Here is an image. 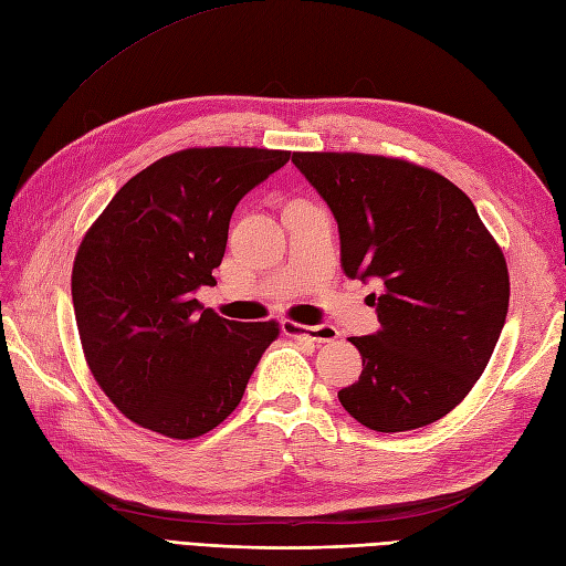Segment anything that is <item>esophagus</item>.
Returning <instances> with one entry per match:
<instances>
[{"label":"esophagus","instance_id":"esophagus-1","mask_svg":"<svg viewBox=\"0 0 566 566\" xmlns=\"http://www.w3.org/2000/svg\"><path fill=\"white\" fill-rule=\"evenodd\" d=\"M284 332L286 335L292 337H306L315 344H325V342H335L339 337V332L332 327V325H315V327H303V325H296V323H289L284 321Z\"/></svg>","mask_w":566,"mask_h":566}]
</instances>
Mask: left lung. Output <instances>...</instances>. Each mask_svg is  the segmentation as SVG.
Returning <instances> with one entry per match:
<instances>
[{
  "label": "left lung",
  "mask_w": 566,
  "mask_h": 566,
  "mask_svg": "<svg viewBox=\"0 0 566 566\" xmlns=\"http://www.w3.org/2000/svg\"><path fill=\"white\" fill-rule=\"evenodd\" d=\"M339 227L342 268L380 280V329L342 407L378 432L423 428L471 392L510 308V274L471 198L438 171L360 153H294Z\"/></svg>",
  "instance_id": "8db88e82"
}]
</instances>
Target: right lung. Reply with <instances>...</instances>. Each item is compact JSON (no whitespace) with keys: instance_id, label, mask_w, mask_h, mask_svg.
Masks as SVG:
<instances>
[{"instance_id":"right-lung-1","label":"right lung","mask_w":566,"mask_h":566,"mask_svg":"<svg viewBox=\"0 0 566 566\" xmlns=\"http://www.w3.org/2000/svg\"><path fill=\"white\" fill-rule=\"evenodd\" d=\"M286 150L188 148L128 179L88 229L71 274L93 378L126 418L191 440L239 407L277 323L202 308L231 212L289 163Z\"/></svg>"}]
</instances>
